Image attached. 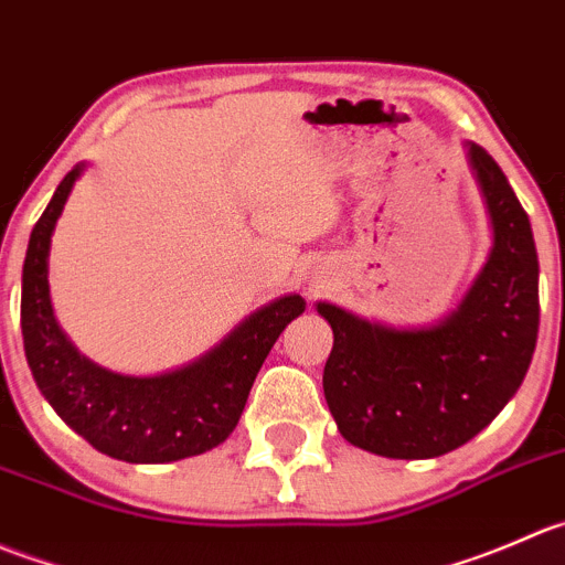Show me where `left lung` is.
I'll return each instance as SVG.
<instances>
[{
    "mask_svg": "<svg viewBox=\"0 0 565 565\" xmlns=\"http://www.w3.org/2000/svg\"><path fill=\"white\" fill-rule=\"evenodd\" d=\"M470 164L494 247L470 294L437 327L387 329L318 305L334 334L323 395L354 448L434 459L470 443L524 382L539 340V255L522 203L480 145Z\"/></svg>",
    "mask_w": 565,
    "mask_h": 565,
    "instance_id": "left-lung-1",
    "label": "left lung"
}]
</instances>
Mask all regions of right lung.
<instances>
[{
	"label": "right lung",
	"mask_w": 565,
	"mask_h": 565,
	"mask_svg": "<svg viewBox=\"0 0 565 565\" xmlns=\"http://www.w3.org/2000/svg\"><path fill=\"white\" fill-rule=\"evenodd\" d=\"M82 167L60 181L26 247L21 334L32 376L54 412L111 459L164 465L205 454L238 426L260 365L282 329L305 312V299L294 294L271 301L214 351L164 376H120L93 365L57 327L49 299V244Z\"/></svg>",
	"instance_id": "1"
}]
</instances>
